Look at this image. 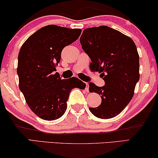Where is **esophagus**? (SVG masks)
<instances>
[{
    "label": "esophagus",
    "mask_w": 158,
    "mask_h": 158,
    "mask_svg": "<svg viewBox=\"0 0 158 158\" xmlns=\"http://www.w3.org/2000/svg\"><path fill=\"white\" fill-rule=\"evenodd\" d=\"M89 84L86 83V87H85L86 92H89Z\"/></svg>",
    "instance_id": "obj_1"
}]
</instances>
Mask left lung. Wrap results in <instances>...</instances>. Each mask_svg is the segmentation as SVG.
I'll use <instances>...</instances> for the list:
<instances>
[{
  "mask_svg": "<svg viewBox=\"0 0 158 158\" xmlns=\"http://www.w3.org/2000/svg\"><path fill=\"white\" fill-rule=\"evenodd\" d=\"M82 49L92 60L90 66L101 73L103 86L89 83L90 92L100 95L102 103L89 107L95 117L110 119L122 112L134 95L139 79V54L132 39L106 26L88 28L80 38Z\"/></svg>",
  "mask_w": 158,
  "mask_h": 158,
  "instance_id": "8db88e82",
  "label": "left lung"
}]
</instances>
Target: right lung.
<instances>
[{"mask_svg":"<svg viewBox=\"0 0 158 158\" xmlns=\"http://www.w3.org/2000/svg\"><path fill=\"white\" fill-rule=\"evenodd\" d=\"M79 28L48 25L28 38L20 49L17 74L19 89L32 112L45 120H55L66 110L72 89L86 87L81 80L61 79L56 67L65 46L79 39Z\"/></svg>","mask_w":158,"mask_h":158,"instance_id":"obj_1","label":"right lung"}]
</instances>
